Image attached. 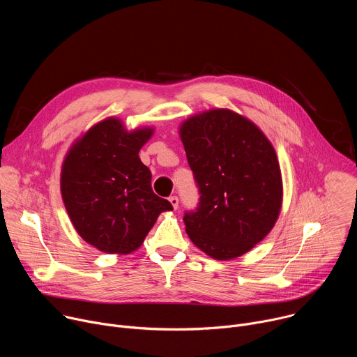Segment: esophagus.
I'll list each match as a JSON object with an SVG mask.
<instances>
[{
    "instance_id": "34e87169",
    "label": "esophagus",
    "mask_w": 357,
    "mask_h": 357,
    "mask_svg": "<svg viewBox=\"0 0 357 357\" xmlns=\"http://www.w3.org/2000/svg\"><path fill=\"white\" fill-rule=\"evenodd\" d=\"M169 203H171L172 207L176 210L178 206H179V199H178L176 196H171V197H169Z\"/></svg>"
}]
</instances>
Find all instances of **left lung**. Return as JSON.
I'll list each match as a JSON object with an SVG mask.
<instances>
[{
    "label": "left lung",
    "instance_id": "obj_1",
    "mask_svg": "<svg viewBox=\"0 0 357 357\" xmlns=\"http://www.w3.org/2000/svg\"><path fill=\"white\" fill-rule=\"evenodd\" d=\"M179 136L200 193L183 221L190 241L217 261L251 251L273 228L283 183L276 151L250 119L210 109L181 125Z\"/></svg>",
    "mask_w": 357,
    "mask_h": 357
}]
</instances>
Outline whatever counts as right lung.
Segmentation results:
<instances>
[{
  "label": "right lung",
  "mask_w": 357,
  "mask_h": 357,
  "mask_svg": "<svg viewBox=\"0 0 357 357\" xmlns=\"http://www.w3.org/2000/svg\"><path fill=\"white\" fill-rule=\"evenodd\" d=\"M154 129H125L117 117L93 125L68 150L60 176L61 197L81 238L105 254L126 255L142 247L172 204L151 188L139 157Z\"/></svg>",
  "instance_id": "right-lung-1"
}]
</instances>
